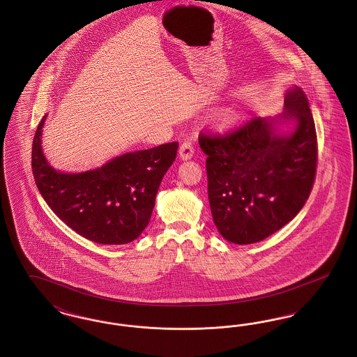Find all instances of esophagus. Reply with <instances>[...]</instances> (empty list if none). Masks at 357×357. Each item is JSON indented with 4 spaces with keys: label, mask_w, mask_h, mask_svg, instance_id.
<instances>
[{
    "label": "esophagus",
    "mask_w": 357,
    "mask_h": 357,
    "mask_svg": "<svg viewBox=\"0 0 357 357\" xmlns=\"http://www.w3.org/2000/svg\"><path fill=\"white\" fill-rule=\"evenodd\" d=\"M194 151H195V150H194L192 144L188 143V142H185V143L179 147V158H181L182 160H188V159L192 158Z\"/></svg>",
    "instance_id": "1"
}]
</instances>
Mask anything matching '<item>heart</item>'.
Returning <instances> with one entry per match:
<instances>
[{"label":"heart","mask_w":357,"mask_h":357,"mask_svg":"<svg viewBox=\"0 0 357 357\" xmlns=\"http://www.w3.org/2000/svg\"><path fill=\"white\" fill-rule=\"evenodd\" d=\"M217 123L222 131H233L241 126L242 116L234 109H226L220 114Z\"/></svg>","instance_id":"1"}]
</instances>
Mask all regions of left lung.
Here are the masks:
<instances>
[{"mask_svg":"<svg viewBox=\"0 0 357 357\" xmlns=\"http://www.w3.org/2000/svg\"><path fill=\"white\" fill-rule=\"evenodd\" d=\"M213 221L237 245L265 239L291 221L313 186L314 120L303 88L287 89L284 112L255 118L222 137L199 136Z\"/></svg>","mask_w":357,"mask_h":357,"instance_id":"1","label":"left lung"}]
</instances>
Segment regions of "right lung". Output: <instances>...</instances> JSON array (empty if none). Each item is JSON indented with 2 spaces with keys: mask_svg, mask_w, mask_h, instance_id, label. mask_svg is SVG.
Wrapping results in <instances>:
<instances>
[{
  "mask_svg": "<svg viewBox=\"0 0 357 357\" xmlns=\"http://www.w3.org/2000/svg\"><path fill=\"white\" fill-rule=\"evenodd\" d=\"M38 123L32 147V171L41 197L52 211L82 237L102 245H124L139 237L153 214L165 174L179 143L121 153L100 167L64 172L52 167L43 151Z\"/></svg>",
  "mask_w": 357,
  "mask_h": 357,
  "instance_id": "1",
  "label": "right lung"
}]
</instances>
